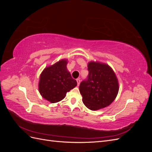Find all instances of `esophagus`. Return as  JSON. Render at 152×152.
<instances>
[{"label":"esophagus","mask_w":152,"mask_h":152,"mask_svg":"<svg viewBox=\"0 0 152 152\" xmlns=\"http://www.w3.org/2000/svg\"><path fill=\"white\" fill-rule=\"evenodd\" d=\"M77 86H79L80 85V79H77Z\"/></svg>","instance_id":"obj_1"}]
</instances>
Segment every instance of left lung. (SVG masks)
I'll list each match as a JSON object with an SVG mask.
<instances>
[{"label":"left lung","instance_id":"1","mask_svg":"<svg viewBox=\"0 0 152 152\" xmlns=\"http://www.w3.org/2000/svg\"><path fill=\"white\" fill-rule=\"evenodd\" d=\"M87 67L88 79L81 82L79 91L86 107L95 111L108 107L116 98L118 81L113 69L107 64L92 61Z\"/></svg>","mask_w":152,"mask_h":152}]
</instances>
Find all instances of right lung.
<instances>
[{"mask_svg": "<svg viewBox=\"0 0 152 152\" xmlns=\"http://www.w3.org/2000/svg\"><path fill=\"white\" fill-rule=\"evenodd\" d=\"M68 60L63 59L45 67L40 75L39 91L42 97L51 103L60 102L67 92L77 85L67 70Z\"/></svg>", "mask_w": 152, "mask_h": 152, "instance_id": "obj_1", "label": "right lung"}]
</instances>
